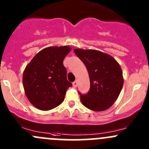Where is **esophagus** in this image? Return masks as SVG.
<instances>
[{
	"label": "esophagus",
	"instance_id": "34e87169",
	"mask_svg": "<svg viewBox=\"0 0 149 149\" xmlns=\"http://www.w3.org/2000/svg\"><path fill=\"white\" fill-rule=\"evenodd\" d=\"M77 86H78V81H75L73 83V86L76 88V87H77Z\"/></svg>",
	"mask_w": 149,
	"mask_h": 149
}]
</instances>
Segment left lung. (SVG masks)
I'll list each match as a JSON object with an SVG mask.
<instances>
[{
  "label": "left lung",
  "mask_w": 149,
  "mask_h": 149,
  "mask_svg": "<svg viewBox=\"0 0 149 149\" xmlns=\"http://www.w3.org/2000/svg\"><path fill=\"white\" fill-rule=\"evenodd\" d=\"M73 51L86 67L90 79L89 91L85 95L79 94L81 103L97 112L109 109L119 97L124 83L120 64L101 51L80 48Z\"/></svg>",
  "instance_id": "obj_1"
}]
</instances>
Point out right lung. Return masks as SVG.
<instances>
[{
	"mask_svg": "<svg viewBox=\"0 0 149 149\" xmlns=\"http://www.w3.org/2000/svg\"><path fill=\"white\" fill-rule=\"evenodd\" d=\"M71 50L68 46L42 49L26 66L23 73L24 92L29 102L40 110H49L63 102L72 84L67 80L63 60Z\"/></svg>",
	"mask_w": 149,
	"mask_h": 149,
	"instance_id": "right-lung-1",
	"label": "right lung"
}]
</instances>
